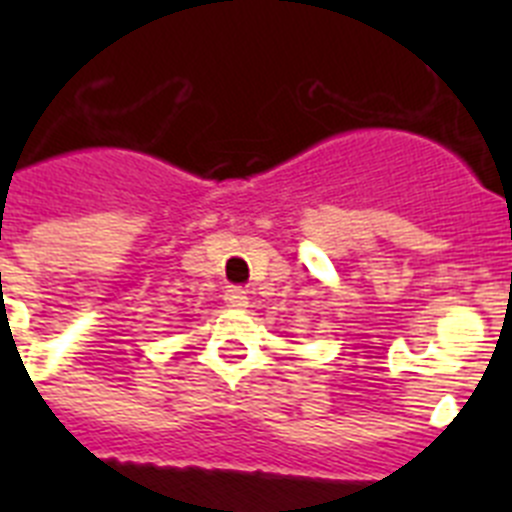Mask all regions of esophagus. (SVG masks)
<instances>
[{"mask_svg":"<svg viewBox=\"0 0 512 512\" xmlns=\"http://www.w3.org/2000/svg\"><path fill=\"white\" fill-rule=\"evenodd\" d=\"M225 302H228L230 307H246V305H248L246 289H241V287H228V289H225Z\"/></svg>","mask_w":512,"mask_h":512,"instance_id":"esophagus-1","label":"esophagus"}]
</instances>
